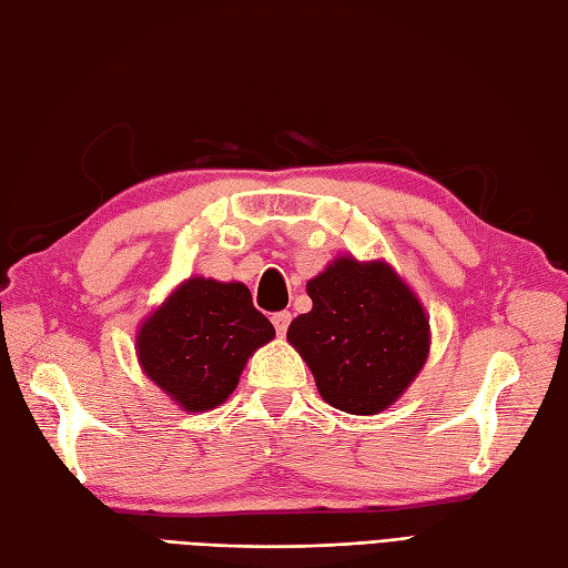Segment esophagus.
Instances as JSON below:
<instances>
[{"mask_svg":"<svg viewBox=\"0 0 568 568\" xmlns=\"http://www.w3.org/2000/svg\"><path fill=\"white\" fill-rule=\"evenodd\" d=\"M272 325H274V329H277V334H286V329H288V325H291V313H288V311L274 313V315H272Z\"/></svg>","mask_w":568,"mask_h":568,"instance_id":"esophagus-1","label":"esophagus"}]
</instances>
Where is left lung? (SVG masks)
<instances>
[{"label": "left lung", "mask_w": 568, "mask_h": 568, "mask_svg": "<svg viewBox=\"0 0 568 568\" xmlns=\"http://www.w3.org/2000/svg\"><path fill=\"white\" fill-rule=\"evenodd\" d=\"M313 311L288 325L320 396L334 408L373 416L410 385L430 351V322L387 263L339 257L308 282Z\"/></svg>", "instance_id": "8db88e82"}]
</instances>
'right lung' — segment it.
I'll return each mask as SVG.
<instances>
[{"mask_svg":"<svg viewBox=\"0 0 568 568\" xmlns=\"http://www.w3.org/2000/svg\"><path fill=\"white\" fill-rule=\"evenodd\" d=\"M272 336L246 286L193 277L138 332V361L164 394L197 413L226 402L248 356Z\"/></svg>","mask_w":568,"mask_h":568,"instance_id":"right-lung-1","label":"right lung"}]
</instances>
